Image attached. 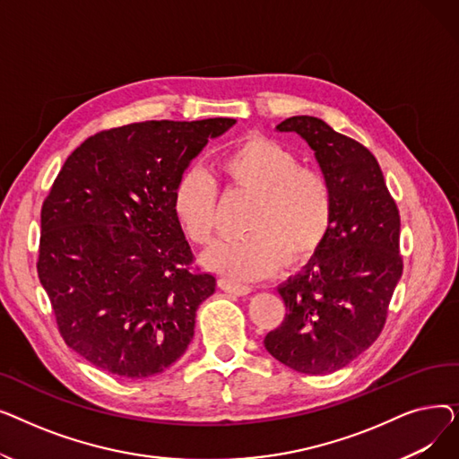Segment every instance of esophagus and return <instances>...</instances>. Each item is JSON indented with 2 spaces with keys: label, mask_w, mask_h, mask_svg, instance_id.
Masks as SVG:
<instances>
[{
  "label": "esophagus",
  "mask_w": 459,
  "mask_h": 459,
  "mask_svg": "<svg viewBox=\"0 0 459 459\" xmlns=\"http://www.w3.org/2000/svg\"><path fill=\"white\" fill-rule=\"evenodd\" d=\"M220 288L225 292H230V294H236V296H247L251 292V286L249 284H242V282H236L232 279H225L221 277L220 281Z\"/></svg>",
  "instance_id": "1"
}]
</instances>
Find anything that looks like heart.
<instances>
[{
	"mask_svg": "<svg viewBox=\"0 0 459 459\" xmlns=\"http://www.w3.org/2000/svg\"><path fill=\"white\" fill-rule=\"evenodd\" d=\"M217 173L239 191L251 193L244 230L220 239L204 255L208 268L234 279H262L279 260L294 264L324 242L334 212L329 177L281 143L247 137L217 158ZM173 210L184 234L195 246H208L217 223V187L203 169L191 167L173 191Z\"/></svg>",
	"mask_w": 459,
	"mask_h": 459,
	"instance_id": "b5f03b06",
	"label": "heart"
}]
</instances>
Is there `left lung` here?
<instances>
[{
	"mask_svg": "<svg viewBox=\"0 0 459 459\" xmlns=\"http://www.w3.org/2000/svg\"><path fill=\"white\" fill-rule=\"evenodd\" d=\"M279 132L299 134L334 191L333 223L316 255L279 286L286 315L266 350L301 374H331L368 350L387 322L402 277L400 212L374 154L322 118L298 115Z\"/></svg>",
	"mask_w": 459,
	"mask_h": 459,
	"instance_id": "1",
	"label": "left lung"
}]
</instances>
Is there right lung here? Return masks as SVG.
<instances>
[{"instance_id":"1","label":"right lung","mask_w":459,"mask_h":459,"mask_svg":"<svg viewBox=\"0 0 459 459\" xmlns=\"http://www.w3.org/2000/svg\"><path fill=\"white\" fill-rule=\"evenodd\" d=\"M234 118L144 120L72 152L40 210L37 273L65 344L125 379L182 357L215 277L193 264L173 191Z\"/></svg>"}]
</instances>
